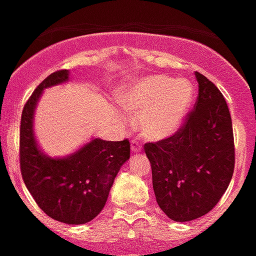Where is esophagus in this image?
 <instances>
[{"label": "esophagus", "instance_id": "1", "mask_svg": "<svg viewBox=\"0 0 256 256\" xmlns=\"http://www.w3.org/2000/svg\"><path fill=\"white\" fill-rule=\"evenodd\" d=\"M132 152H142V146L140 144V142H136V140H132Z\"/></svg>", "mask_w": 256, "mask_h": 256}]
</instances>
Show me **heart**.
Returning a JSON list of instances; mask_svg holds the SVG:
<instances>
[{
  "label": "heart",
  "mask_w": 256,
  "mask_h": 256,
  "mask_svg": "<svg viewBox=\"0 0 256 256\" xmlns=\"http://www.w3.org/2000/svg\"><path fill=\"white\" fill-rule=\"evenodd\" d=\"M194 88L186 80L150 74L120 86L116 102L128 116H136V130L144 140L160 142L172 136L186 120ZM124 124V120H120Z\"/></svg>",
  "instance_id": "1"
}]
</instances>
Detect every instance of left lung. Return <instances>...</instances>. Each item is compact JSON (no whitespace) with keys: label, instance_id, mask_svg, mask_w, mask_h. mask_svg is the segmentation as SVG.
Returning a JSON list of instances; mask_svg holds the SVG:
<instances>
[{"label":"left lung","instance_id":"obj_1","mask_svg":"<svg viewBox=\"0 0 256 256\" xmlns=\"http://www.w3.org/2000/svg\"><path fill=\"white\" fill-rule=\"evenodd\" d=\"M194 110L175 136L144 144L160 210L175 222L206 215L230 184L235 164L232 122L218 88L195 72Z\"/></svg>","mask_w":256,"mask_h":256}]
</instances>
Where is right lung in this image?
Returning <instances> with one entry per match:
<instances>
[{
  "instance_id": "right-lung-1",
  "label": "right lung",
  "mask_w": 256,
  "mask_h": 256,
  "mask_svg": "<svg viewBox=\"0 0 256 256\" xmlns=\"http://www.w3.org/2000/svg\"><path fill=\"white\" fill-rule=\"evenodd\" d=\"M68 81L69 70L50 74L26 102L21 116L20 164L28 190L46 215L68 224H84L106 204L118 171L130 158V142L92 138L69 156L45 154L34 132L36 108L45 88Z\"/></svg>"
}]
</instances>
